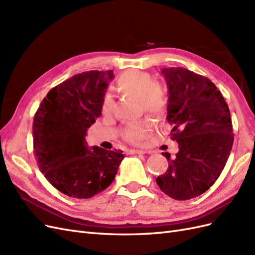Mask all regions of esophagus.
<instances>
[{"instance_id":"obj_1","label":"esophagus","mask_w":255,"mask_h":255,"mask_svg":"<svg viewBox=\"0 0 255 255\" xmlns=\"http://www.w3.org/2000/svg\"><path fill=\"white\" fill-rule=\"evenodd\" d=\"M128 153H129V154H144V153H145V151H143V150H135V149H133V150H129V151H128Z\"/></svg>"}]
</instances>
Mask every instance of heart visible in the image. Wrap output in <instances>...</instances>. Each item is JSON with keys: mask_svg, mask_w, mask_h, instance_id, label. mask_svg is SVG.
I'll list each match as a JSON object with an SVG mask.
<instances>
[{"mask_svg": "<svg viewBox=\"0 0 255 255\" xmlns=\"http://www.w3.org/2000/svg\"><path fill=\"white\" fill-rule=\"evenodd\" d=\"M117 87L122 94L139 99L140 107L145 114L156 118H160L164 115L167 105L166 94L163 89L155 86L150 74L137 70L127 71L119 76ZM112 111L113 99L106 96L103 100L102 112L104 115H110ZM151 129L150 122L138 121L129 123L123 130V137L127 141L138 144L149 136Z\"/></svg>", "mask_w": 255, "mask_h": 255, "instance_id": "heart-1", "label": "heart"}]
</instances>
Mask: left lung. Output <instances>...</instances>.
<instances>
[{
  "label": "left lung",
  "instance_id": "1",
  "mask_svg": "<svg viewBox=\"0 0 255 255\" xmlns=\"http://www.w3.org/2000/svg\"><path fill=\"white\" fill-rule=\"evenodd\" d=\"M168 87L167 120L179 151L168 160L156 183L167 196L189 200L202 195L218 179L233 145L229 106L215 84L185 68H164Z\"/></svg>",
  "mask_w": 255,
  "mask_h": 255
}]
</instances>
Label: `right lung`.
I'll return each instance as SVG.
<instances>
[{"mask_svg": "<svg viewBox=\"0 0 255 255\" xmlns=\"http://www.w3.org/2000/svg\"><path fill=\"white\" fill-rule=\"evenodd\" d=\"M111 71H87L52 88L35 114L34 152L40 171L63 194L88 199L107 188L125 158L121 150L87 145V129L101 116Z\"/></svg>", "mask_w": 255, "mask_h": 255, "instance_id": "obj_1", "label": "right lung"}]
</instances>
